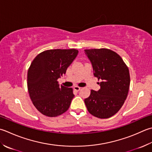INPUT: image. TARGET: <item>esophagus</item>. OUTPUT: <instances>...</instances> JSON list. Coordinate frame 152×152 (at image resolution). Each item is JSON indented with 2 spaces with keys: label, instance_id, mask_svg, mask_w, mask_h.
Masks as SVG:
<instances>
[{
  "label": "esophagus",
  "instance_id": "34e87169",
  "mask_svg": "<svg viewBox=\"0 0 152 152\" xmlns=\"http://www.w3.org/2000/svg\"><path fill=\"white\" fill-rule=\"evenodd\" d=\"M80 89H81V88L78 87V86H74V90H76V91H80Z\"/></svg>",
  "mask_w": 152,
  "mask_h": 152
}]
</instances>
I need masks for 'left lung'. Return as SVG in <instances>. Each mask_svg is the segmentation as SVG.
Segmentation results:
<instances>
[{"label": "left lung", "instance_id": "1", "mask_svg": "<svg viewBox=\"0 0 152 152\" xmlns=\"http://www.w3.org/2000/svg\"><path fill=\"white\" fill-rule=\"evenodd\" d=\"M90 59L94 75L102 80L97 91L91 90L84 99L88 111L99 118H107L115 115L123 105L130 86L129 70L117 53L108 49L84 50Z\"/></svg>", "mask_w": 152, "mask_h": 152}]
</instances>
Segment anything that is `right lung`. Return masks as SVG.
I'll list each match as a JSON object with an SVG mask.
<instances>
[{
	"instance_id": "right-lung-1",
	"label": "right lung",
	"mask_w": 152,
	"mask_h": 152,
	"mask_svg": "<svg viewBox=\"0 0 152 152\" xmlns=\"http://www.w3.org/2000/svg\"><path fill=\"white\" fill-rule=\"evenodd\" d=\"M78 53L74 49L47 50L32 61L28 71V90L41 113L57 117L69 108L74 97L72 88L60 86L57 80L66 73Z\"/></svg>"
}]
</instances>
